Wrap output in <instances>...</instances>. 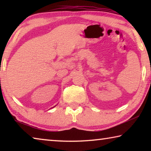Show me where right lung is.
Masks as SVG:
<instances>
[{"instance_id":"1","label":"right lung","mask_w":151,"mask_h":151,"mask_svg":"<svg viewBox=\"0 0 151 151\" xmlns=\"http://www.w3.org/2000/svg\"><path fill=\"white\" fill-rule=\"evenodd\" d=\"M55 106H56V105H55ZM55 106H54V107H55ZM52 108H53V107H52Z\"/></svg>"}]
</instances>
